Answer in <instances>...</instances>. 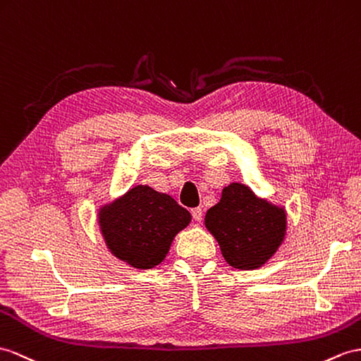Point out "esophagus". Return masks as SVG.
Wrapping results in <instances>:
<instances>
[{"label": "esophagus", "instance_id": "esophagus-1", "mask_svg": "<svg viewBox=\"0 0 361 361\" xmlns=\"http://www.w3.org/2000/svg\"><path fill=\"white\" fill-rule=\"evenodd\" d=\"M191 214H192V219H195L196 222H200L202 221V216H204V211H202L200 207H197V208H192L191 209Z\"/></svg>", "mask_w": 361, "mask_h": 361}]
</instances>
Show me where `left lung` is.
<instances>
[{
  "instance_id": "8db88e82",
  "label": "left lung",
  "mask_w": 361,
  "mask_h": 361,
  "mask_svg": "<svg viewBox=\"0 0 361 361\" xmlns=\"http://www.w3.org/2000/svg\"><path fill=\"white\" fill-rule=\"evenodd\" d=\"M228 265L257 269L274 256L286 234V211L257 197L250 187L233 182L222 190L219 204L205 216Z\"/></svg>"
}]
</instances>
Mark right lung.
Here are the masks:
<instances>
[{"label": "right lung", "instance_id": "add662e5", "mask_svg": "<svg viewBox=\"0 0 361 361\" xmlns=\"http://www.w3.org/2000/svg\"><path fill=\"white\" fill-rule=\"evenodd\" d=\"M191 222V214L171 196L136 185L98 211L105 245L114 257L137 269L165 259L171 242Z\"/></svg>", "mask_w": 361, "mask_h": 361}]
</instances>
